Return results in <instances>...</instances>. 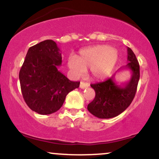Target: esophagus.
Listing matches in <instances>:
<instances>
[{
	"label": "esophagus",
	"mask_w": 159,
	"mask_h": 159,
	"mask_svg": "<svg viewBox=\"0 0 159 159\" xmlns=\"http://www.w3.org/2000/svg\"><path fill=\"white\" fill-rule=\"evenodd\" d=\"M90 86V84H89L88 83H86V82H81V84H80V88L81 89H86L87 88V87Z\"/></svg>",
	"instance_id": "obj_1"
}]
</instances>
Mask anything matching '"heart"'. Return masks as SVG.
Instances as JSON below:
<instances>
[{
    "instance_id": "1",
    "label": "heart",
    "mask_w": 159,
    "mask_h": 159,
    "mask_svg": "<svg viewBox=\"0 0 159 159\" xmlns=\"http://www.w3.org/2000/svg\"><path fill=\"white\" fill-rule=\"evenodd\" d=\"M118 60V51L113 47L98 45L82 48L78 55L70 54L67 58V66L75 76L84 74L90 68L94 79L102 80L111 73Z\"/></svg>"
}]
</instances>
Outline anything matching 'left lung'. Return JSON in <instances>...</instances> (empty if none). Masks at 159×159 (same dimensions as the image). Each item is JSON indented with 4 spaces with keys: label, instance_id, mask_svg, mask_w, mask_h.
<instances>
[{
    "label": "left lung",
    "instance_id": "obj_1",
    "mask_svg": "<svg viewBox=\"0 0 159 159\" xmlns=\"http://www.w3.org/2000/svg\"><path fill=\"white\" fill-rule=\"evenodd\" d=\"M127 52L128 63L118 71H130L129 81L119 83L114 75L107 81L90 85L96 92V96L87 105V110L96 117L110 119L118 116L130 105L134 98L140 78V66L132 49L128 48Z\"/></svg>",
    "mask_w": 159,
    "mask_h": 159
}]
</instances>
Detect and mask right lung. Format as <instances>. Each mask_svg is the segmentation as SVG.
Here are the masks:
<instances>
[{"label":"right lung","mask_w":159,"mask_h":159,"mask_svg":"<svg viewBox=\"0 0 159 159\" xmlns=\"http://www.w3.org/2000/svg\"><path fill=\"white\" fill-rule=\"evenodd\" d=\"M62 64L60 48L47 39L27 51L19 72L21 93L27 106L42 115L51 114L62 107L69 92L79 87L58 69Z\"/></svg>","instance_id":"right-lung-1"}]
</instances>
